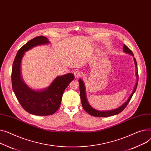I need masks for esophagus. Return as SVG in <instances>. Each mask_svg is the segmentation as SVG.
I'll return each mask as SVG.
<instances>
[{
  "mask_svg": "<svg viewBox=\"0 0 151 151\" xmlns=\"http://www.w3.org/2000/svg\"><path fill=\"white\" fill-rule=\"evenodd\" d=\"M74 75H75V77L76 78H79L80 76H81L82 75V72L81 71H79V70H76V71H75L74 72Z\"/></svg>",
  "mask_w": 151,
  "mask_h": 151,
  "instance_id": "obj_1",
  "label": "esophagus"
}]
</instances>
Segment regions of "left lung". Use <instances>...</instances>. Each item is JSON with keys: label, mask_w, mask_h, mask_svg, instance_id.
Instances as JSON below:
<instances>
[{"label": "left lung", "mask_w": 151, "mask_h": 151, "mask_svg": "<svg viewBox=\"0 0 151 151\" xmlns=\"http://www.w3.org/2000/svg\"><path fill=\"white\" fill-rule=\"evenodd\" d=\"M123 52L124 53H126L129 55H132L133 57L134 56L132 52L126 45H124V46L123 47ZM134 64H135V68H136L135 69L136 70L135 76H136V78H137L135 87L134 88V90H133L132 93L130 94V95L128 98L127 101L126 102H124L123 103V104H122L121 106H119V107L115 109L110 110H104V111H101V110H98L93 108L89 104V103L88 102V100L87 99L86 92V87H85L84 83L81 78L79 79L78 81L79 83L80 97H81V101L83 107L85 110L86 112H87L90 115L93 116L107 117V116H110L117 115L123 111V110L125 109V107L127 106L128 103H129L130 100L131 99L134 93L135 92L136 88L137 87V84H138V69H137V61H136L135 58H134Z\"/></svg>", "instance_id": "obj_1"}]
</instances>
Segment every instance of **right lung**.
I'll list each match as a JSON object with an SVG mask.
<instances>
[{"mask_svg":"<svg viewBox=\"0 0 151 151\" xmlns=\"http://www.w3.org/2000/svg\"><path fill=\"white\" fill-rule=\"evenodd\" d=\"M49 43L48 39L44 36L30 40L18 50L13 64V92L24 110L35 115L47 116L55 114L61 105L65 89L75 78L71 73L58 76L48 87L42 90L32 89L24 82L21 74V62L25 52L35 47Z\"/></svg>","mask_w":151,"mask_h":151,"instance_id":"add662e5","label":"right lung"}]
</instances>
